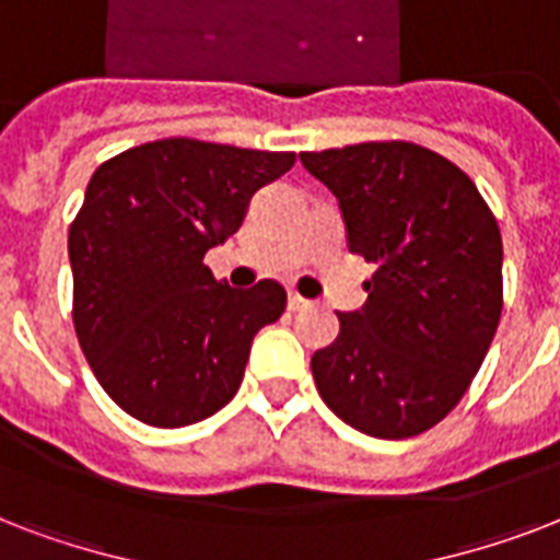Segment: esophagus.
I'll list each match as a JSON object with an SVG mask.
<instances>
[{"label": "esophagus", "mask_w": 560, "mask_h": 560, "mask_svg": "<svg viewBox=\"0 0 560 560\" xmlns=\"http://www.w3.org/2000/svg\"><path fill=\"white\" fill-rule=\"evenodd\" d=\"M288 305H290V311H305V307H311V302H307L305 296H299V293H290Z\"/></svg>", "instance_id": "esophagus-1"}]
</instances>
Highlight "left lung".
<instances>
[{"label":"left lung","instance_id":"8db88e82","mask_svg":"<svg viewBox=\"0 0 560 560\" xmlns=\"http://www.w3.org/2000/svg\"><path fill=\"white\" fill-rule=\"evenodd\" d=\"M331 188L366 305L311 360L337 418L374 439L439 424L468 392L503 314V237L465 171L412 142L299 153Z\"/></svg>","mask_w":560,"mask_h":560}]
</instances>
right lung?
<instances>
[{
    "mask_svg": "<svg viewBox=\"0 0 560 560\" xmlns=\"http://www.w3.org/2000/svg\"><path fill=\"white\" fill-rule=\"evenodd\" d=\"M293 153L160 139L92 174L69 226L74 334L109 398L151 427L214 416L244 381L253 337L284 314L264 279L237 290L202 264Z\"/></svg>",
    "mask_w": 560,
    "mask_h": 560,
    "instance_id": "add662e5",
    "label": "right lung"
}]
</instances>
